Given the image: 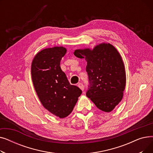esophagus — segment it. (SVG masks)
I'll return each instance as SVG.
<instances>
[{"label": "esophagus", "instance_id": "obj_1", "mask_svg": "<svg viewBox=\"0 0 153 153\" xmlns=\"http://www.w3.org/2000/svg\"><path fill=\"white\" fill-rule=\"evenodd\" d=\"M77 86H78L82 91H84V85H83L82 83H79Z\"/></svg>", "mask_w": 153, "mask_h": 153}]
</instances>
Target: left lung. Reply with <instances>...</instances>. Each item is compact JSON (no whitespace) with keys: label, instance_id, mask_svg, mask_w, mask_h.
<instances>
[{"label":"left lung","instance_id":"1","mask_svg":"<svg viewBox=\"0 0 153 153\" xmlns=\"http://www.w3.org/2000/svg\"><path fill=\"white\" fill-rule=\"evenodd\" d=\"M74 54L85 58L89 86L88 98L99 109L110 112L122 100L126 85L122 59L111 45L103 43L90 49L77 50Z\"/></svg>","mask_w":153,"mask_h":153}]
</instances>
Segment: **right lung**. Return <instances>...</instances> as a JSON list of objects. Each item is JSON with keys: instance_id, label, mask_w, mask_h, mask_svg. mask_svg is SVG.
Wrapping results in <instances>:
<instances>
[{"instance_id": "add662e5", "label": "right lung", "mask_w": 153, "mask_h": 153, "mask_svg": "<svg viewBox=\"0 0 153 153\" xmlns=\"http://www.w3.org/2000/svg\"><path fill=\"white\" fill-rule=\"evenodd\" d=\"M66 53L63 47L46 48L32 61L31 77L38 97L45 108L61 118L73 110L82 91L71 85L61 70L60 62Z\"/></svg>"}]
</instances>
